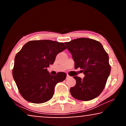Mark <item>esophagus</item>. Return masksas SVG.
<instances>
[{
    "label": "esophagus",
    "mask_w": 126,
    "mask_h": 126,
    "mask_svg": "<svg viewBox=\"0 0 126 126\" xmlns=\"http://www.w3.org/2000/svg\"><path fill=\"white\" fill-rule=\"evenodd\" d=\"M71 77L70 75H66V78H67V79H68V78H71Z\"/></svg>",
    "instance_id": "obj_1"
}]
</instances>
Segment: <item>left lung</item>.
Listing matches in <instances>:
<instances>
[{
	"instance_id": "8db88e82",
	"label": "left lung",
	"mask_w": 126,
	"mask_h": 126,
	"mask_svg": "<svg viewBox=\"0 0 126 126\" xmlns=\"http://www.w3.org/2000/svg\"><path fill=\"white\" fill-rule=\"evenodd\" d=\"M72 54L75 68H80L85 77L76 80L70 93L74 98L81 101H90L96 98L104 90L111 71L108 54L98 41L81 38L65 42Z\"/></svg>"
}]
</instances>
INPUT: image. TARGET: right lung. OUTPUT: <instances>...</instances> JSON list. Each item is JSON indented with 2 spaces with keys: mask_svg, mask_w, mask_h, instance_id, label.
<instances>
[{
  "mask_svg": "<svg viewBox=\"0 0 126 126\" xmlns=\"http://www.w3.org/2000/svg\"><path fill=\"white\" fill-rule=\"evenodd\" d=\"M66 49L63 42L51 40L31 41L15 58L13 77L23 98L35 104L49 101L56 84L65 79V72L50 75L47 68L53 64L57 54Z\"/></svg>",
  "mask_w": 126,
  "mask_h": 126,
  "instance_id": "add662e5",
  "label": "right lung"
}]
</instances>
